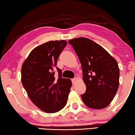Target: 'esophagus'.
<instances>
[{"mask_svg": "<svg viewBox=\"0 0 135 135\" xmlns=\"http://www.w3.org/2000/svg\"><path fill=\"white\" fill-rule=\"evenodd\" d=\"M71 81H72V84H75V81H76V79H71Z\"/></svg>", "mask_w": 135, "mask_h": 135, "instance_id": "1", "label": "esophagus"}]
</instances>
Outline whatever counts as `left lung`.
<instances>
[{"label": "left lung", "instance_id": "8db88e82", "mask_svg": "<svg viewBox=\"0 0 135 135\" xmlns=\"http://www.w3.org/2000/svg\"><path fill=\"white\" fill-rule=\"evenodd\" d=\"M68 42L80 61L86 90L81 95L87 107L102 109L113 100L119 88V69L116 60L100 45L86 38Z\"/></svg>", "mask_w": 135, "mask_h": 135}]
</instances>
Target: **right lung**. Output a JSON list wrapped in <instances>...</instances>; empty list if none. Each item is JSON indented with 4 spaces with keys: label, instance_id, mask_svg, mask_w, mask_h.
Returning <instances> with one entry per match:
<instances>
[{
    "label": "right lung",
    "instance_id": "1",
    "mask_svg": "<svg viewBox=\"0 0 135 135\" xmlns=\"http://www.w3.org/2000/svg\"><path fill=\"white\" fill-rule=\"evenodd\" d=\"M64 40L50 41L35 47L25 60L21 69V81L32 102L46 113H54L67 103L72 86L71 80L61 77L56 67L57 60L67 45ZM59 72L54 77L53 69Z\"/></svg>",
    "mask_w": 135,
    "mask_h": 135
}]
</instances>
